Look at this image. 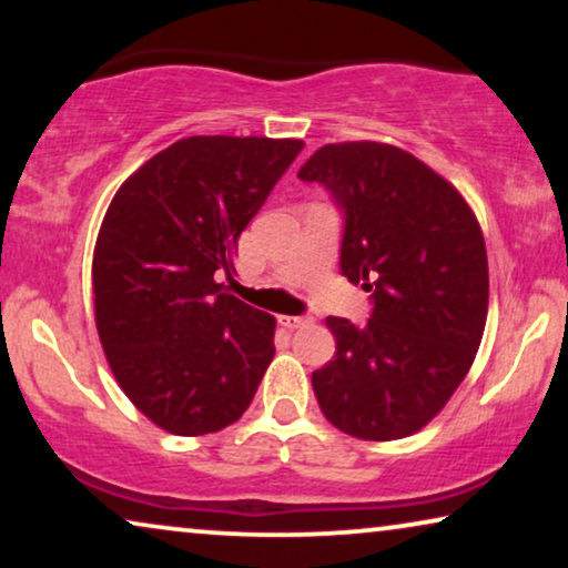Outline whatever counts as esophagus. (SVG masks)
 I'll return each instance as SVG.
<instances>
[{"mask_svg":"<svg viewBox=\"0 0 568 568\" xmlns=\"http://www.w3.org/2000/svg\"><path fill=\"white\" fill-rule=\"evenodd\" d=\"M313 323V317L310 315H278V325L286 331H297V328H305V325Z\"/></svg>","mask_w":568,"mask_h":568,"instance_id":"34e87169","label":"esophagus"}]
</instances>
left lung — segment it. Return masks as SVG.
Masks as SVG:
<instances>
[{
    "mask_svg": "<svg viewBox=\"0 0 568 568\" xmlns=\"http://www.w3.org/2000/svg\"><path fill=\"white\" fill-rule=\"evenodd\" d=\"M300 178L344 206L341 271L375 300L362 328L325 321L336 354L313 372L317 406L348 437H410L447 406L484 338V232L463 193L400 146L325 144Z\"/></svg>",
    "mask_w": 568,
    "mask_h": 568,
    "instance_id": "1",
    "label": "left lung"
}]
</instances>
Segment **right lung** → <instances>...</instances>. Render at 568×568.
Returning a JSON list of instances; mask_svg holds the SVG:
<instances>
[{
	"label": "right lung",
	"mask_w": 568,
	"mask_h": 568,
	"mask_svg": "<svg viewBox=\"0 0 568 568\" xmlns=\"http://www.w3.org/2000/svg\"><path fill=\"white\" fill-rule=\"evenodd\" d=\"M302 139H178L131 173L92 253L95 325L126 398L178 437L235 424L274 359V315L224 290L237 237Z\"/></svg>",
	"instance_id": "add662e5"
}]
</instances>
